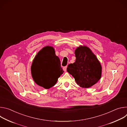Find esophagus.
I'll list each match as a JSON object with an SVG mask.
<instances>
[{
	"instance_id": "34e87169",
	"label": "esophagus",
	"mask_w": 127,
	"mask_h": 127,
	"mask_svg": "<svg viewBox=\"0 0 127 127\" xmlns=\"http://www.w3.org/2000/svg\"><path fill=\"white\" fill-rule=\"evenodd\" d=\"M67 66H65V67H63V70H64V71H65V72H66V70H67Z\"/></svg>"
}]
</instances>
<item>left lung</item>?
<instances>
[{
    "instance_id": "8db88e82",
    "label": "left lung",
    "mask_w": 127,
    "mask_h": 127,
    "mask_svg": "<svg viewBox=\"0 0 127 127\" xmlns=\"http://www.w3.org/2000/svg\"><path fill=\"white\" fill-rule=\"evenodd\" d=\"M75 54V62L68 65L67 72L80 87H92L101 76L102 67L99 61L92 50L85 46L77 47Z\"/></svg>"
}]
</instances>
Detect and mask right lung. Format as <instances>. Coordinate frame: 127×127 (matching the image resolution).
<instances>
[{"label":"right lung","instance_id":"1","mask_svg":"<svg viewBox=\"0 0 127 127\" xmlns=\"http://www.w3.org/2000/svg\"><path fill=\"white\" fill-rule=\"evenodd\" d=\"M63 72L60 59L51 46H46L41 50L34 57L31 66V73L34 81L45 89L55 85Z\"/></svg>","mask_w":127,"mask_h":127}]
</instances>
